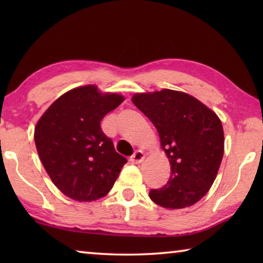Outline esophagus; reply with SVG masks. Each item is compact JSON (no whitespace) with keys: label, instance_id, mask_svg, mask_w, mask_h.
Segmentation results:
<instances>
[{"label":"esophagus","instance_id":"obj_1","mask_svg":"<svg viewBox=\"0 0 263 263\" xmlns=\"http://www.w3.org/2000/svg\"><path fill=\"white\" fill-rule=\"evenodd\" d=\"M144 159H145L144 152H142V151H137V152H135V154L130 158V161L132 163H140L144 161Z\"/></svg>","mask_w":263,"mask_h":263}]
</instances>
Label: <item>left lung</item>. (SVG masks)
I'll list each match as a JSON object with an SVG mask.
<instances>
[{"label": "left lung", "mask_w": 263, "mask_h": 263, "mask_svg": "<svg viewBox=\"0 0 263 263\" xmlns=\"http://www.w3.org/2000/svg\"><path fill=\"white\" fill-rule=\"evenodd\" d=\"M132 102L157 127L171 163L168 182L151 190V199L168 209L194 205L211 188L220 166V119L197 99L171 89L136 94Z\"/></svg>", "instance_id": "8db88e82"}]
</instances>
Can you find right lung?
Listing matches in <instances>:
<instances>
[{
    "mask_svg": "<svg viewBox=\"0 0 263 263\" xmlns=\"http://www.w3.org/2000/svg\"><path fill=\"white\" fill-rule=\"evenodd\" d=\"M123 101L122 95L102 94L88 84L65 92L38 121L34 142L39 158L67 197L79 202L104 197L127 162L100 124Z\"/></svg>",
    "mask_w": 263,
    "mask_h": 263,
    "instance_id": "1",
    "label": "right lung"
}]
</instances>
